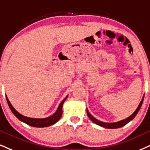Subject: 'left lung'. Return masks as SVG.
I'll list each match as a JSON object with an SVG mask.
<instances>
[{
	"label": "left lung",
	"mask_w": 150,
	"mask_h": 150,
	"mask_svg": "<svg viewBox=\"0 0 150 150\" xmlns=\"http://www.w3.org/2000/svg\"><path fill=\"white\" fill-rule=\"evenodd\" d=\"M143 99H144V97H143V99H142L141 101H140L139 106H138L137 109H136V111H135L134 113L132 115L129 116V117L128 118H127V119L121 120V121L117 122L106 123V122H103L99 121V120L95 119V118L93 116H92L91 115H90V112H88V109H87V114H88V117H89L90 119L91 120L92 122H95V124H97V125H99V126L105 127V128H108V129H117V128H120V127H122L125 126V125H126L129 122H130L131 120H132L135 117H136V115H137L138 111H139L140 107H141V106H142V103H143Z\"/></svg>",
	"instance_id": "8db88e82"
}]
</instances>
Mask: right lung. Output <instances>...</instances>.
<instances>
[{
    "instance_id": "obj_1",
    "label": "right lung",
    "mask_w": 150,
    "mask_h": 150,
    "mask_svg": "<svg viewBox=\"0 0 150 150\" xmlns=\"http://www.w3.org/2000/svg\"><path fill=\"white\" fill-rule=\"evenodd\" d=\"M66 97L62 101V102L60 103L58 109H57V111L55 112L53 115H51V117H47V118H43V119H37V118H30V117H27L25 116L22 115L21 114H20L19 112H18L16 110L13 108V106L11 104L10 101L8 100V98L6 97V99L8 103V106L10 107V110H12L13 114L18 118L20 121L23 122L27 124V125H30V126L35 127H46L51 126V125H53L55 122L58 121L60 119L61 116L62 114V105L64 101H65Z\"/></svg>"
}]
</instances>
